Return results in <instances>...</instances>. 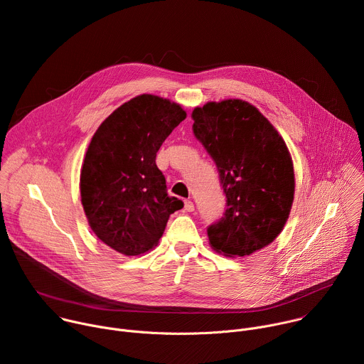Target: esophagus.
Returning a JSON list of instances; mask_svg holds the SVG:
<instances>
[{
    "instance_id": "1",
    "label": "esophagus",
    "mask_w": 364,
    "mask_h": 364,
    "mask_svg": "<svg viewBox=\"0 0 364 364\" xmlns=\"http://www.w3.org/2000/svg\"><path fill=\"white\" fill-rule=\"evenodd\" d=\"M184 209H186L187 212H194V204H193L191 200H186V201H184Z\"/></svg>"
}]
</instances>
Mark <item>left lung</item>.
Segmentation results:
<instances>
[{
  "mask_svg": "<svg viewBox=\"0 0 364 364\" xmlns=\"http://www.w3.org/2000/svg\"><path fill=\"white\" fill-rule=\"evenodd\" d=\"M193 134L216 164L223 216L207 228L212 247L246 256L274 242L294 200V167L284 139L250 103L229 99L193 111Z\"/></svg>",
  "mask_w": 364,
  "mask_h": 364,
  "instance_id": "1",
  "label": "left lung"
}]
</instances>
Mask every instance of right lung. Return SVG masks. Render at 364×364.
Instances as JSON below:
<instances>
[{"label": "right lung", "instance_id": "add662e5", "mask_svg": "<svg viewBox=\"0 0 364 364\" xmlns=\"http://www.w3.org/2000/svg\"><path fill=\"white\" fill-rule=\"evenodd\" d=\"M186 119L167 99L141 95L112 112L95 132L80 173L82 204L95 235L127 256L157 245L170 215L184 203L167 193L155 157Z\"/></svg>", "mask_w": 364, "mask_h": 364}]
</instances>
